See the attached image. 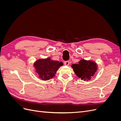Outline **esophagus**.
<instances>
[{
  "label": "esophagus",
  "mask_w": 121,
  "mask_h": 121,
  "mask_svg": "<svg viewBox=\"0 0 121 121\" xmlns=\"http://www.w3.org/2000/svg\"><path fill=\"white\" fill-rule=\"evenodd\" d=\"M69 60H67V61H65L64 62V64L65 65H69Z\"/></svg>",
  "instance_id": "esophagus-1"
}]
</instances>
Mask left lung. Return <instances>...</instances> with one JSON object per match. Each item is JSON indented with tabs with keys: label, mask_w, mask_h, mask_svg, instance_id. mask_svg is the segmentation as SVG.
I'll return each instance as SVG.
<instances>
[{
	"label": "left lung",
	"mask_w": 121,
	"mask_h": 121,
	"mask_svg": "<svg viewBox=\"0 0 121 121\" xmlns=\"http://www.w3.org/2000/svg\"><path fill=\"white\" fill-rule=\"evenodd\" d=\"M72 67L76 75L84 81L90 80L97 70L96 63L84 60H80L79 64H73Z\"/></svg>",
	"instance_id": "1"
}]
</instances>
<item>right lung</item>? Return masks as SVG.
Segmentation results:
<instances>
[{
  "mask_svg": "<svg viewBox=\"0 0 121 121\" xmlns=\"http://www.w3.org/2000/svg\"><path fill=\"white\" fill-rule=\"evenodd\" d=\"M63 65L62 62L52 60L50 58L38 60L34 65L39 77L44 81L53 77L58 68Z\"/></svg>",
  "mask_w": 121,
  "mask_h": 121,
  "instance_id": "1",
  "label": "right lung"
}]
</instances>
